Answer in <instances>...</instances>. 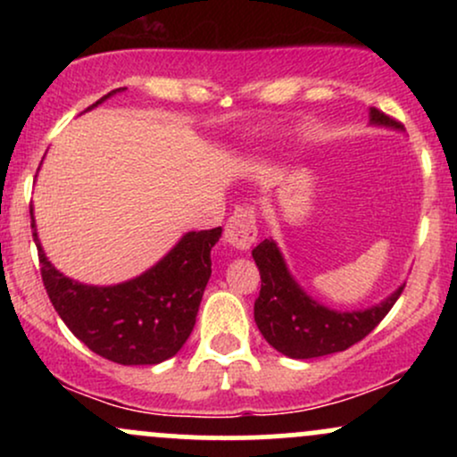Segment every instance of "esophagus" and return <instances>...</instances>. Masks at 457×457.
I'll return each mask as SVG.
<instances>
[{"label": "esophagus", "instance_id": "obj_1", "mask_svg": "<svg viewBox=\"0 0 457 457\" xmlns=\"http://www.w3.org/2000/svg\"><path fill=\"white\" fill-rule=\"evenodd\" d=\"M225 243H229L234 249L246 251L258 238V225H255L253 208L240 206L236 208L228 225H225Z\"/></svg>", "mask_w": 457, "mask_h": 457}]
</instances>
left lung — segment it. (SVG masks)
<instances>
[{"label": "left lung", "instance_id": "obj_1", "mask_svg": "<svg viewBox=\"0 0 457 457\" xmlns=\"http://www.w3.org/2000/svg\"><path fill=\"white\" fill-rule=\"evenodd\" d=\"M370 124L400 129L395 120L374 107L370 109ZM251 255L258 264L262 279L260 296L253 307L255 324L266 342L290 359H316L342 353L361 342L378 327L403 290L400 286L378 305L339 312L322 305L303 290L272 238L262 240Z\"/></svg>", "mask_w": 457, "mask_h": 457}]
</instances>
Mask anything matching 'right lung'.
<instances>
[{
    "label": "right lung",
    "instance_id": "right-lung-1",
    "mask_svg": "<svg viewBox=\"0 0 457 457\" xmlns=\"http://www.w3.org/2000/svg\"><path fill=\"white\" fill-rule=\"evenodd\" d=\"M124 90L104 94L87 109ZM29 214L46 295L57 316L92 353L120 365H156L185 345L211 279V251L221 228L187 232L139 277L115 286H87L51 264L36 232L34 208Z\"/></svg>",
    "mask_w": 457,
    "mask_h": 457
}]
</instances>
